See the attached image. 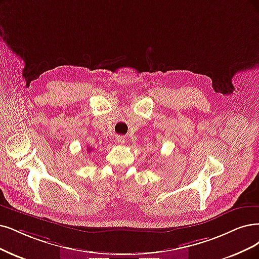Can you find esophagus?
I'll return each instance as SVG.
<instances>
[{
  "instance_id": "esophagus-1",
  "label": "esophagus",
  "mask_w": 259,
  "mask_h": 259,
  "mask_svg": "<svg viewBox=\"0 0 259 259\" xmlns=\"http://www.w3.org/2000/svg\"><path fill=\"white\" fill-rule=\"evenodd\" d=\"M116 142L118 143L119 145H122L123 143H124V138L121 137V136H117V137H116Z\"/></svg>"
}]
</instances>
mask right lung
Returning <instances> with one entry per match:
<instances>
[{"instance_id":"right-lung-1","label":"right lung","mask_w":259,"mask_h":259,"mask_svg":"<svg viewBox=\"0 0 259 259\" xmlns=\"http://www.w3.org/2000/svg\"><path fill=\"white\" fill-rule=\"evenodd\" d=\"M88 150H89V151H91V150H93V148H91V147H89V148H88Z\"/></svg>"}]
</instances>
